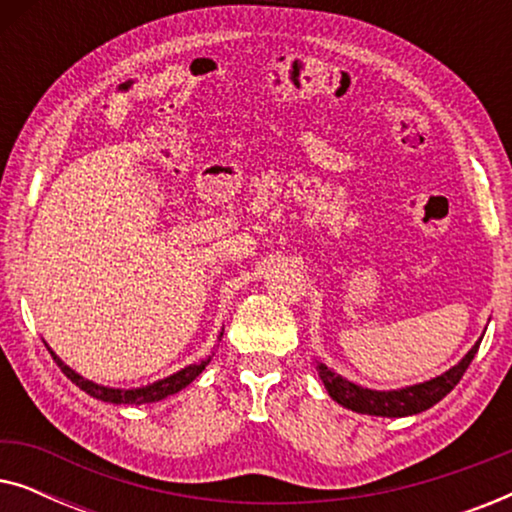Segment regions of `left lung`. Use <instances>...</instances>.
Returning a JSON list of instances; mask_svg holds the SVG:
<instances>
[{
  "label": "left lung",
  "instance_id": "8db88e82",
  "mask_svg": "<svg viewBox=\"0 0 512 512\" xmlns=\"http://www.w3.org/2000/svg\"><path fill=\"white\" fill-rule=\"evenodd\" d=\"M480 342L482 338L468 349V354L457 363V366L445 370L443 375L431 377V380L412 384V387H403V389L377 391V389L359 387V384L349 382L347 377L335 373L333 368H328L326 363L321 361H317V373L321 377V382H324L328 396H331L335 403H340L342 408L361 412V415H373V417L419 415V412L429 410L438 401H443V398L457 387L459 380L466 373V368L471 366L473 356L478 354Z\"/></svg>",
  "mask_w": 512,
  "mask_h": 512
}]
</instances>
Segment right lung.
Instances as JSON below:
<instances>
[{"label":"right lung","mask_w":512,"mask_h":512,"mask_svg":"<svg viewBox=\"0 0 512 512\" xmlns=\"http://www.w3.org/2000/svg\"><path fill=\"white\" fill-rule=\"evenodd\" d=\"M223 331L219 333V340H221ZM48 347V345H46ZM48 352H51L53 361L58 363L62 373H65L69 380H72L76 387L86 391V394H90L93 398H97V401H104V403H116V405H144V403H156V401H163V398L177 394V391L186 389L188 384H191L195 377H198L202 370H205V366L209 361H212V356H207V359H202L198 363H191V366L181 368L177 370V373H172L170 377H165V380H158L153 384H146V387H137V389H114V387H104V384H97L93 380H88V377H83L76 373V370H72L67 366L65 361L60 359L58 354L53 352L51 347H48Z\"/></svg>","instance_id":"add662e5"}]
</instances>
